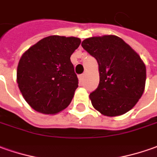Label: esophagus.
<instances>
[{
  "label": "esophagus",
  "mask_w": 157,
  "mask_h": 157,
  "mask_svg": "<svg viewBox=\"0 0 157 157\" xmlns=\"http://www.w3.org/2000/svg\"><path fill=\"white\" fill-rule=\"evenodd\" d=\"M83 78H84V74H82L79 75V81H80V82H82Z\"/></svg>",
  "instance_id": "esophagus-1"
}]
</instances>
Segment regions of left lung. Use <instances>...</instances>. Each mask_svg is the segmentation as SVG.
<instances>
[{
  "instance_id": "left-lung-1",
  "label": "left lung",
  "mask_w": 157,
  "mask_h": 157,
  "mask_svg": "<svg viewBox=\"0 0 157 157\" xmlns=\"http://www.w3.org/2000/svg\"><path fill=\"white\" fill-rule=\"evenodd\" d=\"M82 46L99 64L100 83L89 95L93 106L109 117L127 113L145 87L146 67L139 55L114 35L86 38Z\"/></svg>"
}]
</instances>
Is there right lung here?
Here are the masks:
<instances>
[{
  "label": "right lung",
  "instance_id": "right-lung-1",
  "mask_svg": "<svg viewBox=\"0 0 157 157\" xmlns=\"http://www.w3.org/2000/svg\"><path fill=\"white\" fill-rule=\"evenodd\" d=\"M81 39L49 36L39 40L22 55L17 68V82L25 101L44 114L65 109L78 87L70 56Z\"/></svg>",
  "mask_w": 157,
  "mask_h": 157
}]
</instances>
